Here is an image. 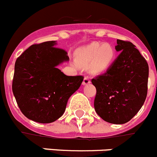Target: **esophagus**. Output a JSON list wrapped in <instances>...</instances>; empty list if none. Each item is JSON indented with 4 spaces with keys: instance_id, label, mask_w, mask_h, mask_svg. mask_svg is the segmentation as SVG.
<instances>
[{
    "instance_id": "1",
    "label": "esophagus",
    "mask_w": 157,
    "mask_h": 157,
    "mask_svg": "<svg viewBox=\"0 0 157 157\" xmlns=\"http://www.w3.org/2000/svg\"><path fill=\"white\" fill-rule=\"evenodd\" d=\"M90 83V78L89 77H85L84 78V79H83L82 82V85L85 86V85H88Z\"/></svg>"
}]
</instances>
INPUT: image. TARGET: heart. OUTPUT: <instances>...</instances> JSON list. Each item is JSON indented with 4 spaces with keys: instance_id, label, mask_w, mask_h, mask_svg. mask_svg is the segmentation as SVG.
<instances>
[{
    "instance_id": "b5f03b06",
    "label": "heart",
    "mask_w": 157,
    "mask_h": 157,
    "mask_svg": "<svg viewBox=\"0 0 157 157\" xmlns=\"http://www.w3.org/2000/svg\"><path fill=\"white\" fill-rule=\"evenodd\" d=\"M76 57L77 61H72L75 67H78V64L82 67L90 65L91 71L101 73L109 68L114 61L116 51L109 43L101 45L99 42H91L78 48L76 51Z\"/></svg>"
}]
</instances>
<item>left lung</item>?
<instances>
[{
  "label": "left lung",
  "mask_w": 157,
  "mask_h": 157,
  "mask_svg": "<svg viewBox=\"0 0 157 157\" xmlns=\"http://www.w3.org/2000/svg\"><path fill=\"white\" fill-rule=\"evenodd\" d=\"M120 52L105 74L92 79L97 94L94 109L108 123L130 121L143 105L147 96L149 65L130 41L117 40Z\"/></svg>",
  "instance_id": "1"
}]
</instances>
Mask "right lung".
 Returning a JSON list of instances; mask_svg holds the SVG:
<instances>
[{
    "label": "right lung",
    "mask_w": 157,
    "mask_h": 157,
    "mask_svg": "<svg viewBox=\"0 0 157 157\" xmlns=\"http://www.w3.org/2000/svg\"><path fill=\"white\" fill-rule=\"evenodd\" d=\"M56 45V41H50L31 45L15 63L14 97L23 114L37 123H52L61 117L84 78L67 76L57 68L69 57Z\"/></svg>",
    "instance_id": "right-lung-1"
}]
</instances>
